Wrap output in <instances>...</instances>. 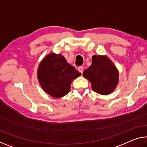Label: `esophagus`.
<instances>
[{
	"instance_id": "34e87169",
	"label": "esophagus",
	"mask_w": 147,
	"mask_h": 147,
	"mask_svg": "<svg viewBox=\"0 0 147 147\" xmlns=\"http://www.w3.org/2000/svg\"><path fill=\"white\" fill-rule=\"evenodd\" d=\"M78 71H79L80 73L82 74L83 73V71H84V67H82V66H80V67H79L78 68Z\"/></svg>"
}]
</instances>
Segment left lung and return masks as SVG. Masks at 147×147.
Returning <instances> with one entry per match:
<instances>
[{
    "label": "left lung",
    "mask_w": 147,
    "mask_h": 147,
    "mask_svg": "<svg viewBox=\"0 0 147 147\" xmlns=\"http://www.w3.org/2000/svg\"><path fill=\"white\" fill-rule=\"evenodd\" d=\"M83 76L91 82L92 88L102 95L112 92L119 80V73L113 63L101 55L92 57V63L84 71Z\"/></svg>",
    "instance_id": "8db88e82"
}]
</instances>
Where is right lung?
<instances>
[{
	"mask_svg": "<svg viewBox=\"0 0 147 147\" xmlns=\"http://www.w3.org/2000/svg\"><path fill=\"white\" fill-rule=\"evenodd\" d=\"M80 75L61 55L51 53L43 59L38 70V77L45 92L58 98L69 93L72 81Z\"/></svg>",
	"mask_w": 147,
	"mask_h": 147,
	"instance_id": "right-lung-1",
	"label": "right lung"
}]
</instances>
